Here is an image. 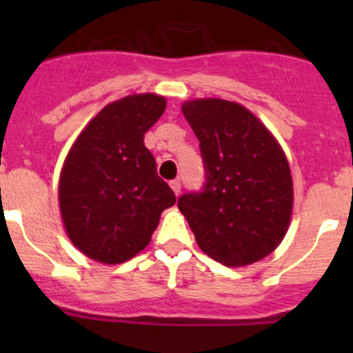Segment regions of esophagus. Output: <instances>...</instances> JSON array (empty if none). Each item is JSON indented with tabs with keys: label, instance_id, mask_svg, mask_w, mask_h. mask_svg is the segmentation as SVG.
Wrapping results in <instances>:
<instances>
[{
	"label": "esophagus",
	"instance_id": "34e87169",
	"mask_svg": "<svg viewBox=\"0 0 353 353\" xmlns=\"http://www.w3.org/2000/svg\"><path fill=\"white\" fill-rule=\"evenodd\" d=\"M170 188H172L174 194H176V196H179V193H181V181H177V179L170 181Z\"/></svg>",
	"mask_w": 353,
	"mask_h": 353
}]
</instances>
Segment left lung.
Wrapping results in <instances>:
<instances>
[{
	"mask_svg": "<svg viewBox=\"0 0 353 353\" xmlns=\"http://www.w3.org/2000/svg\"><path fill=\"white\" fill-rule=\"evenodd\" d=\"M183 114L199 140L203 193L177 201L205 254L248 266L275 251L290 227L294 181L282 145L248 108L225 99H193Z\"/></svg>",
	"mask_w": 353,
	"mask_h": 353,
	"instance_id": "left-lung-1",
	"label": "left lung"
}]
</instances>
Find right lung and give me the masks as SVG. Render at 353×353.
Returning a JSON list of instances; mask_svg holds the SVG:
<instances>
[{"mask_svg": "<svg viewBox=\"0 0 353 353\" xmlns=\"http://www.w3.org/2000/svg\"><path fill=\"white\" fill-rule=\"evenodd\" d=\"M165 105L157 94L110 102L68 152L59 212L71 244L94 261L119 265L134 258L150 244L163 210L176 203L143 141Z\"/></svg>", "mask_w": 353, "mask_h": 353, "instance_id": "1", "label": "right lung"}]
</instances>
